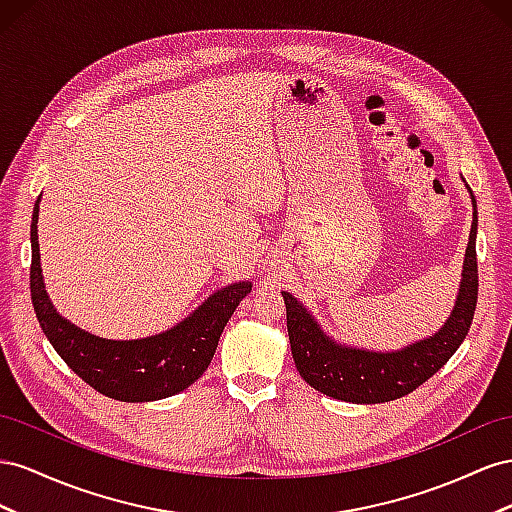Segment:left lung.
<instances>
[{
  "instance_id": "left-lung-1",
  "label": "left lung",
  "mask_w": 512,
  "mask_h": 512,
  "mask_svg": "<svg viewBox=\"0 0 512 512\" xmlns=\"http://www.w3.org/2000/svg\"><path fill=\"white\" fill-rule=\"evenodd\" d=\"M461 180L465 182L463 175ZM465 188L470 193L474 212L470 240H467L463 257L461 283L448 319L431 337L394 349V352H375V349L347 345L330 337L298 298L291 296L289 291H281L287 309L291 356H294L298 373L311 388L347 403H386L401 399L420 384H425L457 352L472 326L478 298V210L476 197L467 182Z\"/></svg>"
}]
</instances>
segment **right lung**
Wrapping results in <instances>:
<instances>
[{
	"instance_id": "1",
	"label": "right lung",
	"mask_w": 512,
	"mask_h": 512,
	"mask_svg": "<svg viewBox=\"0 0 512 512\" xmlns=\"http://www.w3.org/2000/svg\"><path fill=\"white\" fill-rule=\"evenodd\" d=\"M38 212L40 197L34 206L29 233V289L40 328L68 367L100 394L126 403L167 399L195 384L212 362L229 317L242 298L251 294L253 283L240 281L221 287L180 324L152 337L128 341L102 339L72 324L53 306L40 268Z\"/></svg>"
}]
</instances>
